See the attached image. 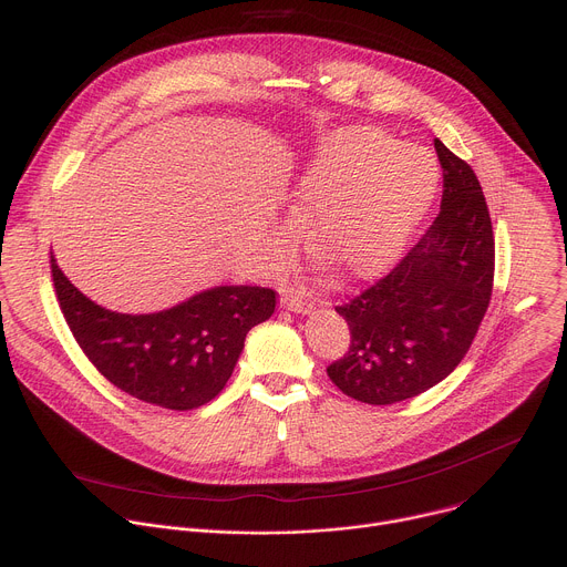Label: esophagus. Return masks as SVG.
<instances>
[{"instance_id": "34e87169", "label": "esophagus", "mask_w": 567, "mask_h": 567, "mask_svg": "<svg viewBox=\"0 0 567 567\" xmlns=\"http://www.w3.org/2000/svg\"><path fill=\"white\" fill-rule=\"evenodd\" d=\"M280 305H282L285 309L293 311V313H309L311 307H313V302L307 300V298L300 296V293H282Z\"/></svg>"}]
</instances>
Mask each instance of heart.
<instances>
[{
    "label": "heart",
    "instance_id": "b5f03b06",
    "mask_svg": "<svg viewBox=\"0 0 567 567\" xmlns=\"http://www.w3.org/2000/svg\"><path fill=\"white\" fill-rule=\"evenodd\" d=\"M440 184L437 161L399 145L377 127L332 132L289 193L291 210L307 220L309 251L346 278L385 269L431 208ZM298 230L282 224L269 241L271 265H285Z\"/></svg>",
    "mask_w": 567,
    "mask_h": 567
}]
</instances>
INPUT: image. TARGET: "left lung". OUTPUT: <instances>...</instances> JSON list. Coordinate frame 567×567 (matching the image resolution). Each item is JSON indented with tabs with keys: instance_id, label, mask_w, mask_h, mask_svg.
<instances>
[{
	"instance_id": "obj_1",
	"label": "left lung",
	"mask_w": 567,
	"mask_h": 567,
	"mask_svg": "<svg viewBox=\"0 0 567 567\" xmlns=\"http://www.w3.org/2000/svg\"><path fill=\"white\" fill-rule=\"evenodd\" d=\"M440 215L372 287L339 305L350 350L328 368L348 396L388 406L446 379L468 352L494 289V230L482 186L440 138Z\"/></svg>"
}]
</instances>
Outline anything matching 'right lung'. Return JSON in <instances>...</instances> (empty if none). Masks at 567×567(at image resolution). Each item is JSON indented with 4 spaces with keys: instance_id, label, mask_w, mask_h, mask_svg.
Instances as JSON below:
<instances>
[{
    "instance_id": "obj_1",
    "label": "right lung",
    "mask_w": 567,
    "mask_h": 567,
    "mask_svg": "<svg viewBox=\"0 0 567 567\" xmlns=\"http://www.w3.org/2000/svg\"><path fill=\"white\" fill-rule=\"evenodd\" d=\"M55 296L80 350L116 388L152 406L193 411L233 374L245 339L276 309L265 287H215L156 313H118L80 293L51 256Z\"/></svg>"
}]
</instances>
